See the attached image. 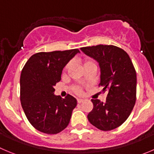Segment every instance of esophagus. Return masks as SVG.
<instances>
[{"label": "esophagus", "mask_w": 154, "mask_h": 154, "mask_svg": "<svg viewBox=\"0 0 154 154\" xmlns=\"http://www.w3.org/2000/svg\"><path fill=\"white\" fill-rule=\"evenodd\" d=\"M84 101V100H83V99H78V100H77V102H78L79 103H81L82 102H83Z\"/></svg>", "instance_id": "34e87169"}]
</instances>
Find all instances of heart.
<instances>
[{"label": "heart", "instance_id": "heart-1", "mask_svg": "<svg viewBox=\"0 0 154 154\" xmlns=\"http://www.w3.org/2000/svg\"><path fill=\"white\" fill-rule=\"evenodd\" d=\"M92 64H95V63H94V61L92 60L88 59V58H87V59H85L84 61H83V66H84V68H85V67L88 66H89V65H92ZM68 67H69V64H68V65L66 66L65 69H64V70L66 71V70L68 69ZM75 91H77V92H79V93L80 90L78 88H75Z\"/></svg>", "mask_w": 154, "mask_h": 154}]
</instances>
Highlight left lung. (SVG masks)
<instances>
[{
	"instance_id": "obj_1",
	"label": "left lung",
	"mask_w": 154,
	"mask_h": 154,
	"mask_svg": "<svg viewBox=\"0 0 154 154\" xmlns=\"http://www.w3.org/2000/svg\"><path fill=\"white\" fill-rule=\"evenodd\" d=\"M99 64L100 84L107 92L105 102L92 99L94 108L88 115L91 124L102 131L120 126L135 104L137 75L129 56L114 45H100L80 48Z\"/></svg>"
}]
</instances>
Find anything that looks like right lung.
Masks as SVG:
<instances>
[{
	"label": "right lung",
	"mask_w": 154,
	"mask_h": 154,
	"mask_svg": "<svg viewBox=\"0 0 154 154\" xmlns=\"http://www.w3.org/2000/svg\"><path fill=\"white\" fill-rule=\"evenodd\" d=\"M78 49L40 52L32 55L20 76V101L32 126L45 134L60 132L69 125L77 105L74 97L54 94V86L61 80L64 67Z\"/></svg>",
	"instance_id": "obj_1"
}]
</instances>
